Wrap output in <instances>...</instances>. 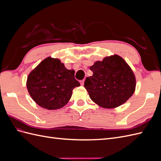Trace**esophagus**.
Instances as JSON below:
<instances>
[{
	"instance_id": "obj_1",
	"label": "esophagus",
	"mask_w": 161,
	"mask_h": 161,
	"mask_svg": "<svg viewBox=\"0 0 161 161\" xmlns=\"http://www.w3.org/2000/svg\"><path fill=\"white\" fill-rule=\"evenodd\" d=\"M80 85L83 86V85H84V83H85V80H80Z\"/></svg>"
}]
</instances>
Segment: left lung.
I'll return each instance as SVG.
<instances>
[{
    "instance_id": "obj_1",
    "label": "left lung",
    "mask_w": 161,
    "mask_h": 161,
    "mask_svg": "<svg viewBox=\"0 0 161 161\" xmlns=\"http://www.w3.org/2000/svg\"><path fill=\"white\" fill-rule=\"evenodd\" d=\"M86 77L85 89L90 98L104 108H114L124 103L133 95L136 87L134 73L123 58L118 55L97 61Z\"/></svg>"
}]
</instances>
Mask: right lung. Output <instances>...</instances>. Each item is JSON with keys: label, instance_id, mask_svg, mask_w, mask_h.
I'll return each instance as SVG.
<instances>
[{"label": "right lung", "instance_id": "add662e5", "mask_svg": "<svg viewBox=\"0 0 161 161\" xmlns=\"http://www.w3.org/2000/svg\"><path fill=\"white\" fill-rule=\"evenodd\" d=\"M80 86L75 71L66 69L58 59L48 57L29 75L27 88L33 101L47 109L64 107L71 98L72 90Z\"/></svg>", "mask_w": 161, "mask_h": 161}]
</instances>
